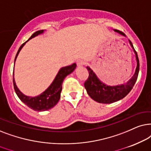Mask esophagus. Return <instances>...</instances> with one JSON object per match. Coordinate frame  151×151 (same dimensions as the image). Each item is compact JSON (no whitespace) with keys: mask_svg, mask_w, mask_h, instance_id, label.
Instances as JSON below:
<instances>
[{"mask_svg":"<svg viewBox=\"0 0 151 151\" xmlns=\"http://www.w3.org/2000/svg\"><path fill=\"white\" fill-rule=\"evenodd\" d=\"M85 64H86V61L83 59H79L77 61V66H79V67L85 65Z\"/></svg>","mask_w":151,"mask_h":151,"instance_id":"1","label":"esophagus"}]
</instances>
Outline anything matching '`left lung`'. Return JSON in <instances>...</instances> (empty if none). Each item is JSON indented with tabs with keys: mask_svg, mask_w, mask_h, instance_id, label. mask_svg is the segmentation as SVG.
I'll return each instance as SVG.
<instances>
[{
	"mask_svg": "<svg viewBox=\"0 0 151 151\" xmlns=\"http://www.w3.org/2000/svg\"><path fill=\"white\" fill-rule=\"evenodd\" d=\"M114 31L126 37L123 32L119 30L114 29ZM129 43L135 54L137 67L134 75L126 83L113 86L106 85L101 81H100L91 68L88 66L87 67L88 72H89V76H88V79L84 83V86L87 90L88 95L95 101L101 104L114 103V102L119 101L125 97L133 88L134 83L137 79L139 70V61L137 52L134 49L133 45L130 40Z\"/></svg>",
	"mask_w": 151,
	"mask_h": 151,
	"instance_id": "left-lung-1",
	"label": "left lung"
}]
</instances>
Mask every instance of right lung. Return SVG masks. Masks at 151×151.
<instances>
[{"label": "right lung", "instance_id": "right-lung-1", "mask_svg": "<svg viewBox=\"0 0 151 151\" xmlns=\"http://www.w3.org/2000/svg\"><path fill=\"white\" fill-rule=\"evenodd\" d=\"M44 32V30H39V31L35 32L31 36V37L27 40V42L29 40L32 39V38L37 37V36L41 35ZM26 42H25L23 44H22L21 47H19V50H18L17 55H16L15 59H14V63L16 61V59L18 57V55L19 54L20 51L22 49V47L25 45ZM76 63L72 64L71 65L65 66V67L61 68L58 72V73L56 76V77L52 81L49 87L46 89L43 92H42L41 94L38 95L37 96H26L25 94L22 93L20 91L19 88H17V86L16 85V82L14 80V78L13 77V83H14V90L17 93V96L23 102L25 105H27L28 107L31 108V109L35 110V111H45V110H48L53 108L56 104L58 103L59 101L60 97H61V92L62 90V83L65 78L67 77L68 74H71L72 72L74 71V69L76 68Z\"/></svg>", "mask_w": 151, "mask_h": 151}]
</instances>
